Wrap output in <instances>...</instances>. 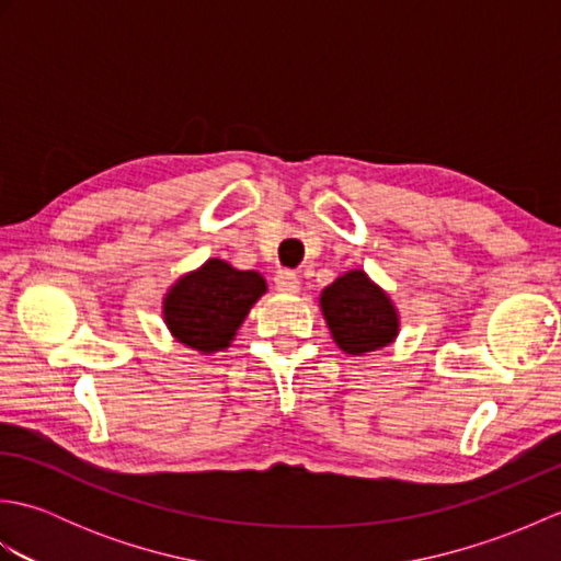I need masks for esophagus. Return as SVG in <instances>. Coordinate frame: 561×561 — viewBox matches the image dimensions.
Masks as SVG:
<instances>
[{
    "mask_svg": "<svg viewBox=\"0 0 561 561\" xmlns=\"http://www.w3.org/2000/svg\"><path fill=\"white\" fill-rule=\"evenodd\" d=\"M274 284H277L279 291H287V294L299 291V287H301L299 274L291 270H277V274H274Z\"/></svg>",
    "mask_w": 561,
    "mask_h": 561,
    "instance_id": "esophagus-1",
    "label": "esophagus"
}]
</instances>
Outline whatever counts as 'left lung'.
<instances>
[{
    "instance_id": "8db88e82",
    "label": "left lung",
    "mask_w": 561,
    "mask_h": 561,
    "mask_svg": "<svg viewBox=\"0 0 561 561\" xmlns=\"http://www.w3.org/2000/svg\"><path fill=\"white\" fill-rule=\"evenodd\" d=\"M330 335L344 354H371L396 342L400 316L388 291L364 270H350L320 291Z\"/></svg>"
}]
</instances>
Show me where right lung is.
Instances as JSON below:
<instances>
[{"label": "right lung", "mask_w": 561, "mask_h": 561, "mask_svg": "<svg viewBox=\"0 0 561 561\" xmlns=\"http://www.w3.org/2000/svg\"><path fill=\"white\" fill-rule=\"evenodd\" d=\"M265 291L267 282L260 272L236 270L231 262L209 257L165 291L163 323L190 350L221 352L231 347L238 328Z\"/></svg>", "instance_id": "right-lung-1"}]
</instances>
